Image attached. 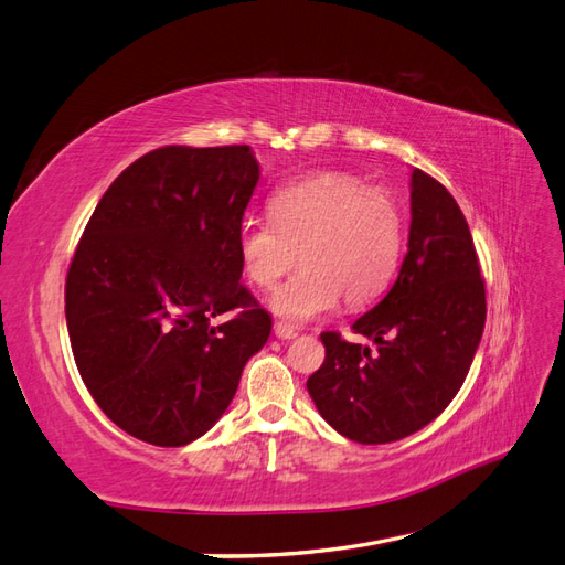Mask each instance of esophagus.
<instances>
[{
	"instance_id": "esophagus-1",
	"label": "esophagus",
	"mask_w": 565,
	"mask_h": 565,
	"mask_svg": "<svg viewBox=\"0 0 565 565\" xmlns=\"http://www.w3.org/2000/svg\"><path fill=\"white\" fill-rule=\"evenodd\" d=\"M273 334H276L278 339H295L297 337V332L292 330V328H289V324H285V322H276V324H273Z\"/></svg>"
}]
</instances>
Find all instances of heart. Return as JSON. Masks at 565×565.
Wrapping results in <instances>:
<instances>
[{"instance_id": "heart-1", "label": "heart", "mask_w": 565, "mask_h": 565, "mask_svg": "<svg viewBox=\"0 0 565 565\" xmlns=\"http://www.w3.org/2000/svg\"><path fill=\"white\" fill-rule=\"evenodd\" d=\"M273 218H245L237 249L247 278L276 287L299 262L303 268L270 297V311L289 322L332 313L339 299L353 309L377 299L403 252V210L396 195L349 174H316L270 198Z\"/></svg>"}]
</instances>
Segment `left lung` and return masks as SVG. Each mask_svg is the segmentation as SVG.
Segmentation results:
<instances>
[{
  "mask_svg": "<svg viewBox=\"0 0 565 565\" xmlns=\"http://www.w3.org/2000/svg\"><path fill=\"white\" fill-rule=\"evenodd\" d=\"M407 254L388 295L353 322L370 347L322 332L324 363L306 388L334 431L363 446L424 429L465 384L486 324L471 231L436 179L409 174Z\"/></svg>",
  "mask_w": 565,
  "mask_h": 565,
  "instance_id": "left-lung-1",
  "label": "left lung"
}]
</instances>
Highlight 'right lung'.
Returning a JSON list of instances; mask_svg holds the SVG:
<instances>
[{
	"instance_id": "obj_1",
	"label": "right lung",
	"mask_w": 565,
	"mask_h": 565,
	"mask_svg": "<svg viewBox=\"0 0 565 565\" xmlns=\"http://www.w3.org/2000/svg\"><path fill=\"white\" fill-rule=\"evenodd\" d=\"M259 177L249 146L158 148L110 183L84 228L67 334L92 398L134 438L181 448L207 434L266 344L270 316L241 285L237 249Z\"/></svg>"
}]
</instances>
